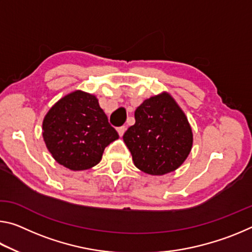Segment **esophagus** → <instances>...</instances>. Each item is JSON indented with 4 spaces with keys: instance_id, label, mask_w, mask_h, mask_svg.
<instances>
[{
    "instance_id": "obj_1",
    "label": "esophagus",
    "mask_w": 252,
    "mask_h": 252,
    "mask_svg": "<svg viewBox=\"0 0 252 252\" xmlns=\"http://www.w3.org/2000/svg\"><path fill=\"white\" fill-rule=\"evenodd\" d=\"M126 126H120V127H118V133H119V135H120V136H122L123 134H125V132H126Z\"/></svg>"
}]
</instances>
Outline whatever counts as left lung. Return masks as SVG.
<instances>
[{
	"label": "left lung",
	"mask_w": 252,
	"mask_h": 252,
	"mask_svg": "<svg viewBox=\"0 0 252 252\" xmlns=\"http://www.w3.org/2000/svg\"><path fill=\"white\" fill-rule=\"evenodd\" d=\"M135 123L123 135L136 168L151 176L177 170L192 149L188 118L168 92L144 100L134 112Z\"/></svg>",
	"instance_id": "1"
}]
</instances>
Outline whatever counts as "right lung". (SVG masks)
Here are the masks:
<instances>
[{"mask_svg": "<svg viewBox=\"0 0 252 252\" xmlns=\"http://www.w3.org/2000/svg\"><path fill=\"white\" fill-rule=\"evenodd\" d=\"M42 135L53 159L72 171L94 167L105 147L119 139L97 97L82 90L53 104L43 119Z\"/></svg>", "mask_w": 252, "mask_h": 252, "instance_id": "1", "label": "right lung"}]
</instances>
